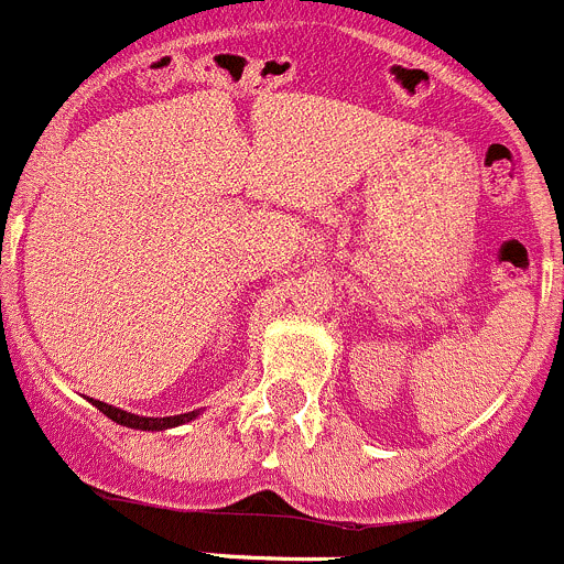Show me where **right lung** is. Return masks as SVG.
Wrapping results in <instances>:
<instances>
[{"mask_svg":"<svg viewBox=\"0 0 564 564\" xmlns=\"http://www.w3.org/2000/svg\"><path fill=\"white\" fill-rule=\"evenodd\" d=\"M97 411H102L111 422L122 427H133V431H167V427H178L184 422L198 420L200 411H189V413H178V416H139V413H128L122 408H113L108 402L100 400H89Z\"/></svg>","mask_w":564,"mask_h":564,"instance_id":"1","label":"right lung"}]
</instances>
